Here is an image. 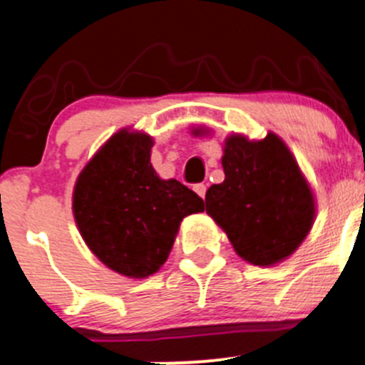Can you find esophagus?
I'll use <instances>...</instances> for the list:
<instances>
[{"instance_id":"1","label":"esophagus","mask_w":365,"mask_h":365,"mask_svg":"<svg viewBox=\"0 0 365 365\" xmlns=\"http://www.w3.org/2000/svg\"><path fill=\"white\" fill-rule=\"evenodd\" d=\"M193 190L197 192V195L205 199V195H206V185H205V182H199V185H195V186H193Z\"/></svg>"}]
</instances>
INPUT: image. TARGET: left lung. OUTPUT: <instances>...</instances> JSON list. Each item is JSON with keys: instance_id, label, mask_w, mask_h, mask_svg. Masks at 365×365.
I'll return each mask as SVG.
<instances>
[{"instance_id": "8db88e82", "label": "left lung", "mask_w": 365, "mask_h": 365, "mask_svg": "<svg viewBox=\"0 0 365 365\" xmlns=\"http://www.w3.org/2000/svg\"><path fill=\"white\" fill-rule=\"evenodd\" d=\"M222 168V182L206 192V212L235 252L255 266L292 255L312 230L315 200L282 139L275 133L262 141L228 137Z\"/></svg>"}]
</instances>
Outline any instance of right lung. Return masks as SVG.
<instances>
[{
	"label": "right lung",
	"instance_id": "obj_1",
	"mask_svg": "<svg viewBox=\"0 0 365 365\" xmlns=\"http://www.w3.org/2000/svg\"><path fill=\"white\" fill-rule=\"evenodd\" d=\"M152 137L121 130L78 177L73 217L93 255L121 275H153L168 259L180 220L205 200L150 163Z\"/></svg>",
	"mask_w": 365,
	"mask_h": 365
}]
</instances>
